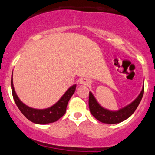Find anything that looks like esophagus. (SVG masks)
I'll list each match as a JSON object with an SVG mask.
<instances>
[{"label":"esophagus","instance_id":"34e87169","mask_svg":"<svg viewBox=\"0 0 155 155\" xmlns=\"http://www.w3.org/2000/svg\"><path fill=\"white\" fill-rule=\"evenodd\" d=\"M80 84L83 85H87L89 84V81L87 79H81V81H80Z\"/></svg>","mask_w":155,"mask_h":155}]
</instances>
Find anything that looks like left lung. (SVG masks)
<instances>
[{
  "label": "left lung",
  "mask_w": 155,
  "mask_h": 155,
  "mask_svg": "<svg viewBox=\"0 0 155 155\" xmlns=\"http://www.w3.org/2000/svg\"><path fill=\"white\" fill-rule=\"evenodd\" d=\"M144 92V86L143 87L141 92L138 96V97L130 104L121 108L117 111H111L109 110L103 108L97 102L92 92H90L89 95V107L92 116L97 120L103 123L106 124H116L120 123L122 121L127 120L128 117L134 113L137 107L139 105L142 97Z\"/></svg>",
  "instance_id": "left-lung-1"
}]
</instances>
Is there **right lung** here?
Masks as SVG:
<instances>
[{"mask_svg": "<svg viewBox=\"0 0 155 155\" xmlns=\"http://www.w3.org/2000/svg\"><path fill=\"white\" fill-rule=\"evenodd\" d=\"M11 85H12V92L14 100H15L17 107L22 113V114L31 122H34L35 124H45L56 122L59 120L60 117H62L65 114V111H66L68 103L71 97L73 94L75 92L76 87V84L71 87L65 92V93L62 96L61 98L51 107L46 108V109H35V108L26 106L19 99L18 96L17 95L15 91V88H14L12 75Z\"/></svg>", "mask_w": 155, "mask_h": 155, "instance_id": "right-lung-1", "label": "right lung"}]
</instances>
